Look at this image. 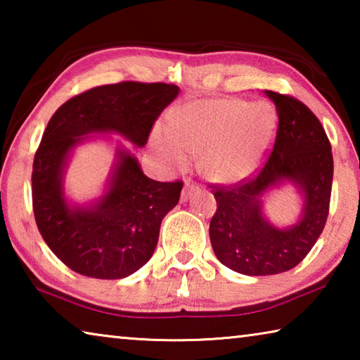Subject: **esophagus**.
Masks as SVG:
<instances>
[{"instance_id": "34e87169", "label": "esophagus", "mask_w": 360, "mask_h": 360, "mask_svg": "<svg viewBox=\"0 0 360 360\" xmlns=\"http://www.w3.org/2000/svg\"><path fill=\"white\" fill-rule=\"evenodd\" d=\"M197 186L193 184V182H191V181H186V184H184V188H182V193H181V202H187L188 198H191V195L197 191Z\"/></svg>"}]
</instances>
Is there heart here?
<instances>
[{
    "label": "heart",
    "mask_w": 360,
    "mask_h": 360,
    "mask_svg": "<svg viewBox=\"0 0 360 360\" xmlns=\"http://www.w3.org/2000/svg\"><path fill=\"white\" fill-rule=\"evenodd\" d=\"M276 108L268 101L240 98L191 101L174 115L172 125H158L152 149L169 168H184L191 154L202 155L206 178L233 184L260 168L275 144Z\"/></svg>",
    "instance_id": "obj_1"
}]
</instances>
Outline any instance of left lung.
<instances>
[{
	"label": "left lung",
	"mask_w": 360,
	"mask_h": 360,
	"mask_svg": "<svg viewBox=\"0 0 360 360\" xmlns=\"http://www.w3.org/2000/svg\"><path fill=\"white\" fill-rule=\"evenodd\" d=\"M265 95L279 117L275 148L254 179L216 187L210 224L216 257L248 276L289 271L307 257L324 230L333 179L332 148L318 117L292 96ZM288 184L301 193L302 210L295 224L278 228L264 214V200Z\"/></svg>",
	"instance_id": "1"
}]
</instances>
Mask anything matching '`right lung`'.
Wrapping results in <instances>:
<instances>
[{
	"mask_svg": "<svg viewBox=\"0 0 360 360\" xmlns=\"http://www.w3.org/2000/svg\"><path fill=\"white\" fill-rule=\"evenodd\" d=\"M178 95V85L163 82L101 85L72 96L49 120L33 162V211L47 246L72 271L122 279L154 254L162 219L179 202L181 181L148 178L119 141L100 197L68 198L65 174L76 148L89 141L119 135L144 148L154 122Z\"/></svg>",
	"mask_w": 360,
	"mask_h": 360,
	"instance_id": "right-lung-1",
	"label": "right lung"
}]
</instances>
